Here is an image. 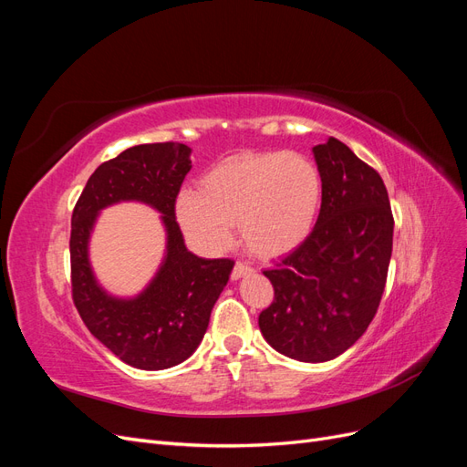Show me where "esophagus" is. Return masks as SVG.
Returning <instances> with one entry per match:
<instances>
[{
  "instance_id": "1",
  "label": "esophagus",
  "mask_w": 467,
  "mask_h": 467,
  "mask_svg": "<svg viewBox=\"0 0 467 467\" xmlns=\"http://www.w3.org/2000/svg\"><path fill=\"white\" fill-rule=\"evenodd\" d=\"M251 273H253V268L249 265L237 261L235 266H234V271H232V280H239V278H244V276H247Z\"/></svg>"
}]
</instances>
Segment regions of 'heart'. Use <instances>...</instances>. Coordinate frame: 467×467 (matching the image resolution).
Here are the masks:
<instances>
[{"label": "heart", "instance_id": "obj_1", "mask_svg": "<svg viewBox=\"0 0 467 467\" xmlns=\"http://www.w3.org/2000/svg\"><path fill=\"white\" fill-rule=\"evenodd\" d=\"M321 206V175L294 151L235 155L212 167L199 192L177 196V220L204 251H222L239 225L244 244L259 257H280L312 234Z\"/></svg>", "mask_w": 467, "mask_h": 467}]
</instances>
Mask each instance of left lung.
Instances as JSON below:
<instances>
[{
  "instance_id": "left-lung-1",
  "label": "left lung",
  "mask_w": 467,
  "mask_h": 467,
  "mask_svg": "<svg viewBox=\"0 0 467 467\" xmlns=\"http://www.w3.org/2000/svg\"><path fill=\"white\" fill-rule=\"evenodd\" d=\"M321 210L306 242L268 268L265 341L300 362L343 355L368 329L386 288L393 216L384 181L337 138L316 146Z\"/></svg>"
}]
</instances>
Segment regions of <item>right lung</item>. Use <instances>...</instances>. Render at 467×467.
Wrapping results in <instances>:
<instances>
[{
    "instance_id": "add662e5",
    "label": "right lung",
    "mask_w": 467,
    "mask_h": 467,
    "mask_svg": "<svg viewBox=\"0 0 467 467\" xmlns=\"http://www.w3.org/2000/svg\"><path fill=\"white\" fill-rule=\"evenodd\" d=\"M191 148L179 142L132 146L95 169L72 214V296L95 338L140 370L185 362L201 345L210 312L228 285L232 259L196 257L175 220V201L191 171ZM119 202H144L162 214L166 255L150 285L119 299L98 285L88 261L96 216Z\"/></svg>"
}]
</instances>
